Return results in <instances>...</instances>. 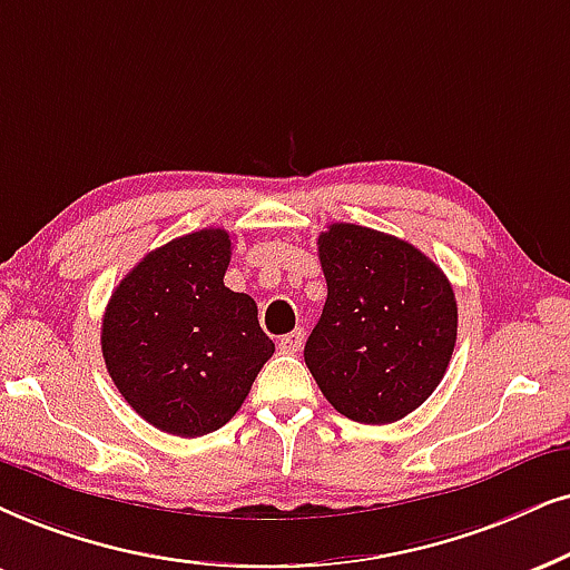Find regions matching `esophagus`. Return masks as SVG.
Wrapping results in <instances>:
<instances>
[{"label":"esophagus","mask_w":570,"mask_h":570,"mask_svg":"<svg viewBox=\"0 0 570 570\" xmlns=\"http://www.w3.org/2000/svg\"><path fill=\"white\" fill-rule=\"evenodd\" d=\"M302 344H305V328H297V331H292V334H284L278 338V350L286 352V355L299 352Z\"/></svg>","instance_id":"1"}]
</instances>
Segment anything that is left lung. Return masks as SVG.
<instances>
[{"instance_id": "8db88e82", "label": "left lung", "mask_w": 570, "mask_h": 570, "mask_svg": "<svg viewBox=\"0 0 570 570\" xmlns=\"http://www.w3.org/2000/svg\"><path fill=\"white\" fill-rule=\"evenodd\" d=\"M328 297L305 344L323 397L357 423H394L431 397L458 338L450 281L413 244L355 223L318 236Z\"/></svg>"}]
</instances>
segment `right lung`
Wrapping results in <instances>:
<instances>
[{"label": "right lung", "mask_w": 570, "mask_h": 570, "mask_svg": "<svg viewBox=\"0 0 570 570\" xmlns=\"http://www.w3.org/2000/svg\"><path fill=\"white\" fill-rule=\"evenodd\" d=\"M228 263V232L202 228L144 255L107 302V373L144 421L173 436L232 421L276 350L255 299L223 284Z\"/></svg>", "instance_id": "1"}]
</instances>
